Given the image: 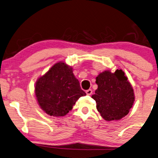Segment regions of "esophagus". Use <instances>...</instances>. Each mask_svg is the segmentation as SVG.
I'll return each instance as SVG.
<instances>
[{
	"label": "esophagus",
	"mask_w": 158,
	"mask_h": 158,
	"mask_svg": "<svg viewBox=\"0 0 158 158\" xmlns=\"http://www.w3.org/2000/svg\"><path fill=\"white\" fill-rule=\"evenodd\" d=\"M86 94L87 95H91V94H92V90H91V89H88V90L86 91Z\"/></svg>",
	"instance_id": "34e87169"
}]
</instances>
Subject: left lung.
<instances>
[{
    "label": "left lung",
    "instance_id": "obj_1",
    "mask_svg": "<svg viewBox=\"0 0 158 158\" xmlns=\"http://www.w3.org/2000/svg\"><path fill=\"white\" fill-rule=\"evenodd\" d=\"M98 88L91 98L106 121H118L126 116L135 102L133 89L122 69L101 72L96 77Z\"/></svg>",
    "mask_w": 158,
    "mask_h": 158
}]
</instances>
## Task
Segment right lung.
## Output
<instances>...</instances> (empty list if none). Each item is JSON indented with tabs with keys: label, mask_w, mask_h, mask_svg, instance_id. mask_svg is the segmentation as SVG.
<instances>
[{
	"label": "right lung",
	"mask_w": 158,
	"mask_h": 158,
	"mask_svg": "<svg viewBox=\"0 0 158 158\" xmlns=\"http://www.w3.org/2000/svg\"><path fill=\"white\" fill-rule=\"evenodd\" d=\"M35 93L40 107L51 116H64L81 96L86 95L73 73L64 62L54 64L37 79Z\"/></svg>",
	"instance_id": "1"
}]
</instances>
